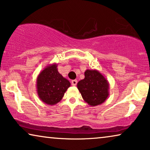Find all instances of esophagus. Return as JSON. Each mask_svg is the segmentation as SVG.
<instances>
[{"instance_id": "34e87169", "label": "esophagus", "mask_w": 150, "mask_h": 150, "mask_svg": "<svg viewBox=\"0 0 150 150\" xmlns=\"http://www.w3.org/2000/svg\"><path fill=\"white\" fill-rule=\"evenodd\" d=\"M77 82H78V81H77L76 80H71V85H72V86H76L77 84Z\"/></svg>"}]
</instances>
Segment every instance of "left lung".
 Here are the masks:
<instances>
[{"label": "left lung", "mask_w": 150, "mask_h": 150, "mask_svg": "<svg viewBox=\"0 0 150 150\" xmlns=\"http://www.w3.org/2000/svg\"><path fill=\"white\" fill-rule=\"evenodd\" d=\"M77 88L84 101L91 106L100 105L109 96V82L97 70L84 71V79L78 82Z\"/></svg>", "instance_id": "left-lung-1"}]
</instances>
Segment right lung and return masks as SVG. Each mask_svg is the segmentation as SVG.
Here are the masks:
<instances>
[{"label":"right lung","instance_id":"obj_1","mask_svg":"<svg viewBox=\"0 0 150 150\" xmlns=\"http://www.w3.org/2000/svg\"><path fill=\"white\" fill-rule=\"evenodd\" d=\"M36 85L40 100L47 105H53L62 100L71 84L59 73L57 64H53L40 71Z\"/></svg>","mask_w":150,"mask_h":150}]
</instances>
